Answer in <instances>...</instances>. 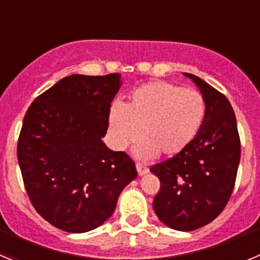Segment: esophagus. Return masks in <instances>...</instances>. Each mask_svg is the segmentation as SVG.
Returning <instances> with one entry per match:
<instances>
[{"label":"esophagus","instance_id":"obj_1","mask_svg":"<svg viewBox=\"0 0 260 260\" xmlns=\"http://www.w3.org/2000/svg\"><path fill=\"white\" fill-rule=\"evenodd\" d=\"M135 167H137V171H138V174H139V176H144L146 173H148V168L144 167V165L141 164V162H137V165H135Z\"/></svg>","mask_w":260,"mask_h":260}]
</instances>
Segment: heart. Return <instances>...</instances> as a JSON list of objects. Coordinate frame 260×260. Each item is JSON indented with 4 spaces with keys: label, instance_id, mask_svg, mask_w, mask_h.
<instances>
[{
    "label": "heart",
    "instance_id": "heart-1",
    "mask_svg": "<svg viewBox=\"0 0 260 260\" xmlns=\"http://www.w3.org/2000/svg\"><path fill=\"white\" fill-rule=\"evenodd\" d=\"M207 116L203 95L168 82H150L134 89L125 105L114 104L109 112L110 142L125 150L138 138V157L162 153L173 157L198 137Z\"/></svg>",
    "mask_w": 260,
    "mask_h": 260
}]
</instances>
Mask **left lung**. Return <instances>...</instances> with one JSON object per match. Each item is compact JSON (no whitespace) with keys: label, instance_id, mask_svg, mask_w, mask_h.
I'll return each instance as SVG.
<instances>
[{"label":"left lung","instance_id":"obj_1","mask_svg":"<svg viewBox=\"0 0 260 260\" xmlns=\"http://www.w3.org/2000/svg\"><path fill=\"white\" fill-rule=\"evenodd\" d=\"M207 104L203 127L185 151L151 167L160 180L153 210L167 226L190 232L215 220L233 191L241 157L237 121L231 103L197 75L183 73Z\"/></svg>","mask_w":260,"mask_h":260}]
</instances>
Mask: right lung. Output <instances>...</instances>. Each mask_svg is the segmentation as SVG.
I'll list each match as a JSON object with an SVG mask.
<instances>
[{"instance_id":"obj_1","label":"right lung","mask_w":260,"mask_h":260,"mask_svg":"<svg viewBox=\"0 0 260 260\" xmlns=\"http://www.w3.org/2000/svg\"><path fill=\"white\" fill-rule=\"evenodd\" d=\"M121 75L73 74L35 99L18 141V162L32 206L70 233L98 228L113 215L123 189L138 176L127 153L103 138Z\"/></svg>"}]
</instances>
